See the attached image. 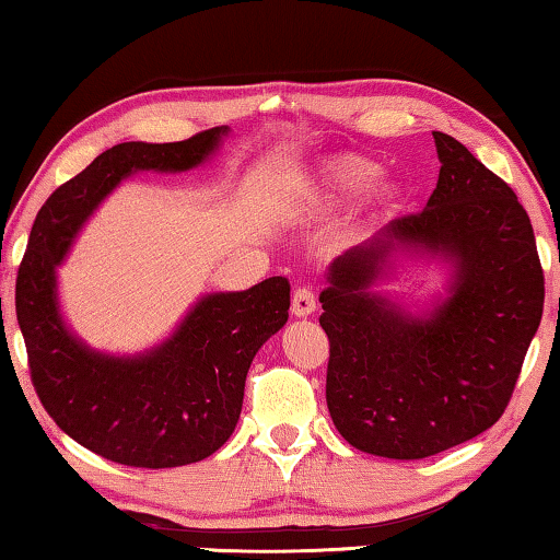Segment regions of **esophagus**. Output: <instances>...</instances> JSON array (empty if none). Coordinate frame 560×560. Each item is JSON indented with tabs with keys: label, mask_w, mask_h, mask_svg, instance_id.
<instances>
[{
	"label": "esophagus",
	"mask_w": 560,
	"mask_h": 560,
	"mask_svg": "<svg viewBox=\"0 0 560 560\" xmlns=\"http://www.w3.org/2000/svg\"><path fill=\"white\" fill-rule=\"evenodd\" d=\"M316 311V296L314 291L308 289H296L293 291L291 296V314L296 318H303V316H311Z\"/></svg>",
	"instance_id": "1"
}]
</instances>
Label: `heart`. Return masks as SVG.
I'll use <instances>...</instances> for the list:
<instances>
[{
    "instance_id": "heart-1",
    "label": "heart",
    "mask_w": 560,
    "mask_h": 560,
    "mask_svg": "<svg viewBox=\"0 0 560 560\" xmlns=\"http://www.w3.org/2000/svg\"><path fill=\"white\" fill-rule=\"evenodd\" d=\"M377 175H381V165L365 155L348 153L328 158L311 170L299 197L296 212L301 217H308V220H318V217L334 212L346 202L355 200L358 195H363L375 183ZM373 187V200L383 210H395L402 202L405 189L400 183H381Z\"/></svg>"
}]
</instances>
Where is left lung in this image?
Here are the masks:
<instances>
[{"label": "left lung", "mask_w": 560, "mask_h": 560, "mask_svg": "<svg viewBox=\"0 0 560 560\" xmlns=\"http://www.w3.org/2000/svg\"><path fill=\"white\" fill-rule=\"evenodd\" d=\"M432 136L442 167L424 210L330 261L318 296L328 412L348 444L387 459L432 457L489 430L544 314L534 226L514 189L459 140ZM405 260L448 271L417 312L376 291Z\"/></svg>", "instance_id": "8db88e82"}]
</instances>
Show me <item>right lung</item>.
Returning <instances> with one entry per match:
<instances>
[{
	"instance_id": "1",
	"label": "right lung",
	"mask_w": 560,
	"mask_h": 560,
	"mask_svg": "<svg viewBox=\"0 0 560 560\" xmlns=\"http://www.w3.org/2000/svg\"><path fill=\"white\" fill-rule=\"evenodd\" d=\"M230 128L179 143H120L61 185L32 226L16 273V320L46 412L81 447L110 462L167 469L210 457L232 438L254 355L289 320V281L214 291L173 334L136 355L91 348L66 324L59 267L101 202L136 173L205 165Z\"/></svg>"
}]
</instances>
